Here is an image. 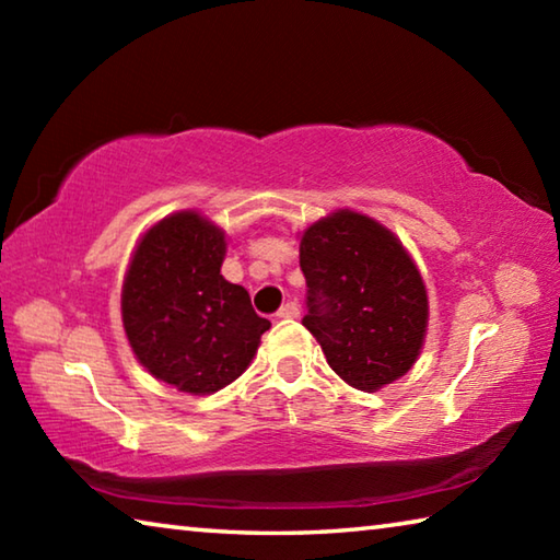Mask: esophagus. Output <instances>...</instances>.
Wrapping results in <instances>:
<instances>
[{"label": "esophagus", "instance_id": "34e87169", "mask_svg": "<svg viewBox=\"0 0 560 560\" xmlns=\"http://www.w3.org/2000/svg\"><path fill=\"white\" fill-rule=\"evenodd\" d=\"M299 314H301V308H299L296 301H287V303H283V306L277 311L279 318H299Z\"/></svg>", "mask_w": 560, "mask_h": 560}]
</instances>
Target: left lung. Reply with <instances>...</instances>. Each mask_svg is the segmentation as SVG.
<instances>
[{
	"label": "left lung",
	"mask_w": 560,
	"mask_h": 560,
	"mask_svg": "<svg viewBox=\"0 0 560 560\" xmlns=\"http://www.w3.org/2000/svg\"><path fill=\"white\" fill-rule=\"evenodd\" d=\"M301 271V324L348 385L373 393L410 371L428 328V291L393 232L340 210L303 232Z\"/></svg>",
	"instance_id": "left-lung-1"
}]
</instances>
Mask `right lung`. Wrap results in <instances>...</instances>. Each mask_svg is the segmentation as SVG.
I'll return each instance as SVG.
<instances>
[{
	"label": "right lung",
	"mask_w": 560,
	"mask_h": 560,
	"mask_svg": "<svg viewBox=\"0 0 560 560\" xmlns=\"http://www.w3.org/2000/svg\"><path fill=\"white\" fill-rule=\"evenodd\" d=\"M224 234L195 212L155 224L122 283V326L150 375L189 395H210L252 363L269 320L220 269Z\"/></svg>",
	"instance_id": "right-lung-1"
}]
</instances>
